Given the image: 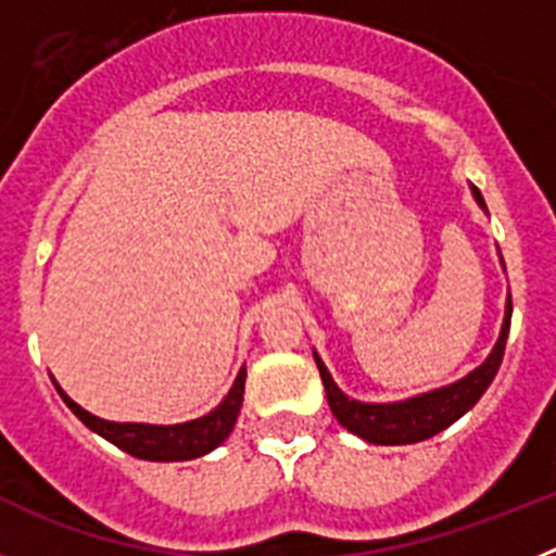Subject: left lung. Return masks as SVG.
<instances>
[{
	"label": "left lung",
	"mask_w": 556,
	"mask_h": 556,
	"mask_svg": "<svg viewBox=\"0 0 556 556\" xmlns=\"http://www.w3.org/2000/svg\"><path fill=\"white\" fill-rule=\"evenodd\" d=\"M473 198L481 208L488 211L479 189H473ZM501 264H504V258H501ZM509 320H513V298H507L504 326H501V337L495 342L493 353L473 372H468V376L454 381V384L424 392V395L406 397V401H395V404H362L356 397H348L345 392L333 384L331 372L323 365V358L314 353V362L320 367V378L323 384H326V397L333 417L351 434L362 437V440L372 445H409L440 434L451 424H456L465 412L473 409L476 401L493 384L501 358H504V348H507Z\"/></svg>",
	"instance_id": "left-lung-1"
}]
</instances>
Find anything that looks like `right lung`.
Instances as JSON below:
<instances>
[{"label":"right lung","instance_id":"1","mask_svg":"<svg viewBox=\"0 0 556 556\" xmlns=\"http://www.w3.org/2000/svg\"><path fill=\"white\" fill-rule=\"evenodd\" d=\"M244 378L248 370H239L233 387L225 395L223 404L217 406L208 415L198 417V420H189V424H175V426H150V424H113V420H102V417L91 415L83 406H77L66 392L58 387L63 404L80 417L83 424L91 431H97L100 437H105L108 443H113L116 448H122L125 454L136 456V459H150V462H186L198 459V456L208 454L217 445H223L228 440V434L233 431L236 417L242 409L244 397Z\"/></svg>","mask_w":556,"mask_h":556}]
</instances>
